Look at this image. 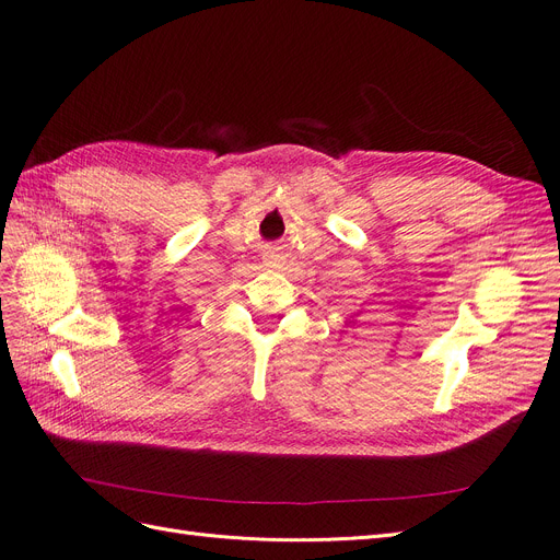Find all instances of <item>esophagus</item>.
Listing matches in <instances>:
<instances>
[{
    "instance_id": "obj_1",
    "label": "esophagus",
    "mask_w": 560,
    "mask_h": 560,
    "mask_svg": "<svg viewBox=\"0 0 560 560\" xmlns=\"http://www.w3.org/2000/svg\"><path fill=\"white\" fill-rule=\"evenodd\" d=\"M266 259H268V261H276V259H278V255H276V253H268V255H266Z\"/></svg>"
}]
</instances>
